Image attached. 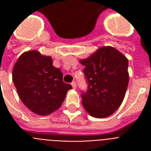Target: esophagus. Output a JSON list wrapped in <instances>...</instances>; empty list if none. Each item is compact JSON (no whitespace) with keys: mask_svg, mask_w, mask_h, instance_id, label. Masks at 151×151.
Segmentation results:
<instances>
[{"mask_svg":"<svg viewBox=\"0 0 151 151\" xmlns=\"http://www.w3.org/2000/svg\"><path fill=\"white\" fill-rule=\"evenodd\" d=\"M71 85H72V87H73V89H76V82L75 81H73V82L71 83Z\"/></svg>","mask_w":151,"mask_h":151,"instance_id":"esophagus-1","label":"esophagus"}]
</instances>
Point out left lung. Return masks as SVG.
I'll list each match as a JSON object with an SVG mask.
<instances>
[{
	"mask_svg": "<svg viewBox=\"0 0 151 151\" xmlns=\"http://www.w3.org/2000/svg\"><path fill=\"white\" fill-rule=\"evenodd\" d=\"M88 83L81 95L82 105L92 117L113 114L124 100L129 85V61L111 46L100 47L87 59H80Z\"/></svg>",
	"mask_w": 151,
	"mask_h": 151,
	"instance_id": "8db88e82",
	"label": "left lung"
}]
</instances>
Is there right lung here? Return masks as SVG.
<instances>
[{"label":"right lung","mask_w":151,"mask_h":151,"mask_svg":"<svg viewBox=\"0 0 151 151\" xmlns=\"http://www.w3.org/2000/svg\"><path fill=\"white\" fill-rule=\"evenodd\" d=\"M51 56L38 51L23 52L12 70V81L19 99L36 114L45 116L57 110L66 98L70 84L63 81L60 69Z\"/></svg>","instance_id":"add662e5"}]
</instances>
